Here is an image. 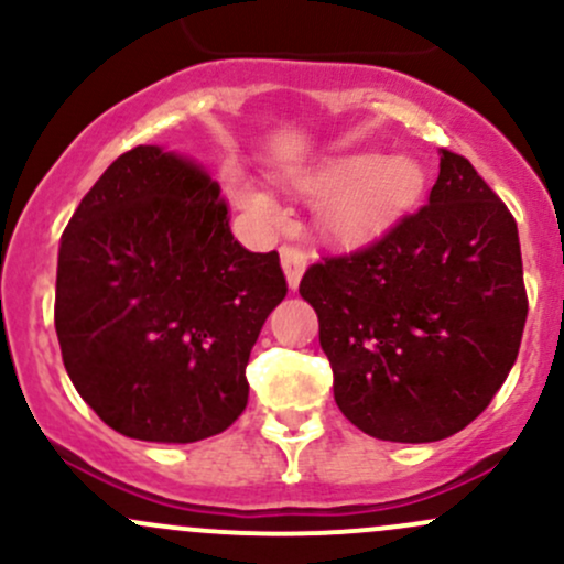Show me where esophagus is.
Wrapping results in <instances>:
<instances>
[{"label":"esophagus","mask_w":564,"mask_h":564,"mask_svg":"<svg viewBox=\"0 0 564 564\" xmlns=\"http://www.w3.org/2000/svg\"><path fill=\"white\" fill-rule=\"evenodd\" d=\"M281 264H283V272H286L289 289H296L302 281V272L307 268V251L292 243L281 246Z\"/></svg>","instance_id":"1"}]
</instances>
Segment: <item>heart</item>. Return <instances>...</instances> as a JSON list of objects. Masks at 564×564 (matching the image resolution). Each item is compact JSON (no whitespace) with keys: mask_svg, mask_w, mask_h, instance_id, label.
<instances>
[{"mask_svg":"<svg viewBox=\"0 0 564 564\" xmlns=\"http://www.w3.org/2000/svg\"><path fill=\"white\" fill-rule=\"evenodd\" d=\"M296 184L318 195L337 192L326 206V230L345 243L361 246L393 230L417 206L425 189V173L410 158L361 152L329 160ZM232 197L257 216L275 214V203L243 178L232 182Z\"/></svg>","mask_w":564,"mask_h":564,"instance_id":"1","label":"heart"}]
</instances>
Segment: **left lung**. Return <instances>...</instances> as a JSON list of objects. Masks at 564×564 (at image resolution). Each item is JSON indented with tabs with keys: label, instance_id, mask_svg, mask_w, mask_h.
<instances>
[{
	"label": "left lung",
	"instance_id": "left-lung-1",
	"mask_svg": "<svg viewBox=\"0 0 564 564\" xmlns=\"http://www.w3.org/2000/svg\"><path fill=\"white\" fill-rule=\"evenodd\" d=\"M334 401L382 442H438L500 391L528 318L517 221L463 154L442 150L425 206L364 249L305 270Z\"/></svg>",
	"mask_w": 564,
	"mask_h": 564
}]
</instances>
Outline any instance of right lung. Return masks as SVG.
<instances>
[{
	"instance_id": "add662e5",
	"label": "right lung",
	"mask_w": 564,
	"mask_h": 564,
	"mask_svg": "<svg viewBox=\"0 0 564 564\" xmlns=\"http://www.w3.org/2000/svg\"><path fill=\"white\" fill-rule=\"evenodd\" d=\"M286 292L278 251L232 238L219 184L141 144L104 171L61 235L55 334L74 388L109 429L200 442L249 404L246 364Z\"/></svg>"
}]
</instances>
